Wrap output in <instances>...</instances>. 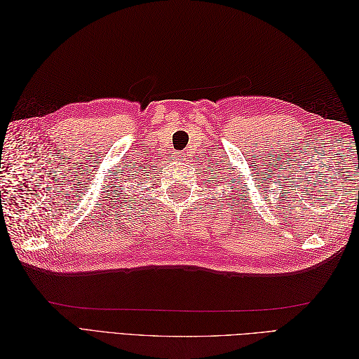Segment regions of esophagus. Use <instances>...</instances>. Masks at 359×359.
Instances as JSON below:
<instances>
[{
    "instance_id": "34e87169",
    "label": "esophagus",
    "mask_w": 359,
    "mask_h": 359,
    "mask_svg": "<svg viewBox=\"0 0 359 359\" xmlns=\"http://www.w3.org/2000/svg\"><path fill=\"white\" fill-rule=\"evenodd\" d=\"M177 157H178V160H181V161H186V160H187V153H180Z\"/></svg>"
}]
</instances>
